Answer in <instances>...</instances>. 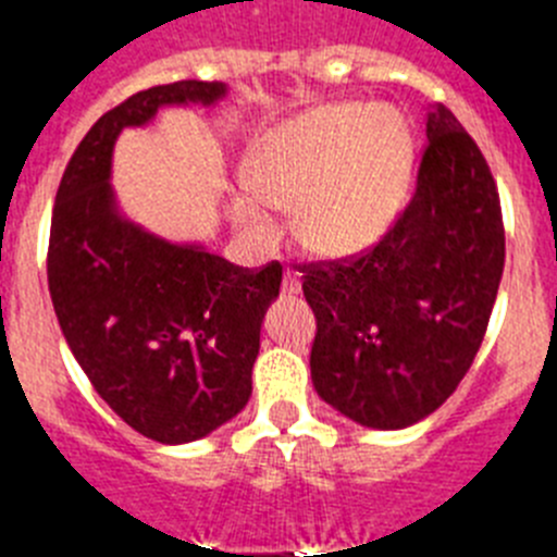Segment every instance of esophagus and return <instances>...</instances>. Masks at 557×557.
Wrapping results in <instances>:
<instances>
[{"instance_id":"1","label":"esophagus","mask_w":557,"mask_h":557,"mask_svg":"<svg viewBox=\"0 0 557 557\" xmlns=\"http://www.w3.org/2000/svg\"><path fill=\"white\" fill-rule=\"evenodd\" d=\"M282 289L287 295H298V293H301V273H298V270H293V268H287V273H284Z\"/></svg>"}]
</instances>
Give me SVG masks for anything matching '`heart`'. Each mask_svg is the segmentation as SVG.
Listing matches in <instances>:
<instances>
[{
  "label": "heart",
  "instance_id": "heart-1",
  "mask_svg": "<svg viewBox=\"0 0 557 557\" xmlns=\"http://www.w3.org/2000/svg\"><path fill=\"white\" fill-rule=\"evenodd\" d=\"M412 136L405 116L368 102H332L275 125L245 164V195L231 214L248 243L278 239L274 209H295V234L309 250L348 256L391 228L405 200Z\"/></svg>",
  "mask_w": 557,
  "mask_h": 557
}]
</instances>
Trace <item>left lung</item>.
Segmentation results:
<instances>
[{"mask_svg": "<svg viewBox=\"0 0 557 557\" xmlns=\"http://www.w3.org/2000/svg\"><path fill=\"white\" fill-rule=\"evenodd\" d=\"M505 268L491 166L455 113L426 111L416 191L366 253L304 264L318 396L371 430L432 416L474 362Z\"/></svg>", "mask_w": 557, "mask_h": 557, "instance_id": "8db88e82", "label": "left lung"}]
</instances>
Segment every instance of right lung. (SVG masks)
I'll return each mask as SVG.
<instances>
[{"label": "right lung", "instance_id": "right-lung-1", "mask_svg": "<svg viewBox=\"0 0 557 557\" xmlns=\"http://www.w3.org/2000/svg\"><path fill=\"white\" fill-rule=\"evenodd\" d=\"M223 83L152 86L102 113L69 159L52 209L47 278L77 366L127 426L159 444L206 437L248 405L282 264L236 268L125 220L111 191L122 127L164 106H214Z\"/></svg>", "mask_w": 557, "mask_h": 557}]
</instances>
